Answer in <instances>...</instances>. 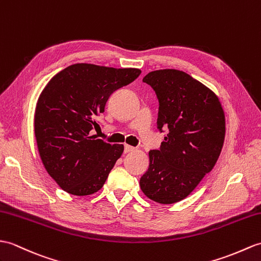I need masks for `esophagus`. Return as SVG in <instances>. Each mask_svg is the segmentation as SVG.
Instances as JSON below:
<instances>
[{
    "label": "esophagus",
    "instance_id": "34e87169",
    "mask_svg": "<svg viewBox=\"0 0 261 261\" xmlns=\"http://www.w3.org/2000/svg\"><path fill=\"white\" fill-rule=\"evenodd\" d=\"M136 148L135 147H131L129 144H124V153H128V152H132V151H135Z\"/></svg>",
    "mask_w": 261,
    "mask_h": 261
}]
</instances>
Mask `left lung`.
<instances>
[{
  "instance_id": "left-lung-1",
  "label": "left lung",
  "mask_w": 261,
  "mask_h": 261,
  "mask_svg": "<svg viewBox=\"0 0 261 261\" xmlns=\"http://www.w3.org/2000/svg\"><path fill=\"white\" fill-rule=\"evenodd\" d=\"M159 102L156 125L165 133L159 150L149 152L143 193L170 204L189 196L213 170L225 140V114L217 95L179 70L152 71L143 77Z\"/></svg>"
}]
</instances>
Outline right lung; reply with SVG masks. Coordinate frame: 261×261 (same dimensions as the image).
I'll return each instance as SVG.
<instances>
[{"mask_svg": "<svg viewBox=\"0 0 261 261\" xmlns=\"http://www.w3.org/2000/svg\"><path fill=\"white\" fill-rule=\"evenodd\" d=\"M139 69L70 65L46 84L35 109L34 132L47 173L66 192L88 196L100 190L123 152L91 136L114 91L140 75Z\"/></svg>", "mask_w": 261, "mask_h": 261, "instance_id": "obj_1", "label": "right lung"}]
</instances>
